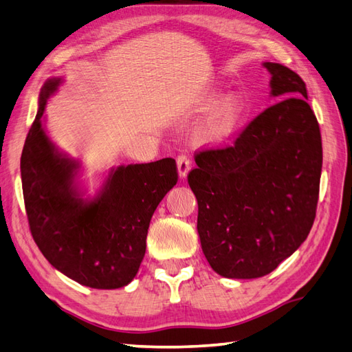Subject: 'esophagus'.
<instances>
[{
    "label": "esophagus",
    "mask_w": 352,
    "mask_h": 352,
    "mask_svg": "<svg viewBox=\"0 0 352 352\" xmlns=\"http://www.w3.org/2000/svg\"><path fill=\"white\" fill-rule=\"evenodd\" d=\"M177 166H178L179 178H186V175L188 174V170H190L192 160L188 159V156H186V155H178L177 156Z\"/></svg>",
    "instance_id": "obj_1"
}]
</instances>
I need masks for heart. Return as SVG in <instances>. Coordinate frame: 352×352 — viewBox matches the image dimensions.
Listing matches in <instances>:
<instances>
[{
    "mask_svg": "<svg viewBox=\"0 0 352 352\" xmlns=\"http://www.w3.org/2000/svg\"><path fill=\"white\" fill-rule=\"evenodd\" d=\"M219 101V95H211L208 98L210 107H214ZM242 111H244V104H242L241 98L238 96H228L223 99V102L215 108L214 113L211 114L208 123H206V135L211 140H223L229 137L236 128V124L241 119Z\"/></svg>",
    "mask_w": 352,
    "mask_h": 352,
    "instance_id": "1",
    "label": "heart"
}]
</instances>
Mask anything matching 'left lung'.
<instances>
[{
  "label": "left lung",
  "instance_id": "obj_1",
  "mask_svg": "<svg viewBox=\"0 0 352 352\" xmlns=\"http://www.w3.org/2000/svg\"><path fill=\"white\" fill-rule=\"evenodd\" d=\"M281 101L251 120L232 146L196 153L187 175L197 199V233L224 278L272 272L308 238L317 212L322 146L303 80L265 62Z\"/></svg>",
  "mask_w": 352,
  "mask_h": 352
}]
</instances>
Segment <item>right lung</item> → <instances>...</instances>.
Masks as SVG:
<instances>
[{
  "label": "right lung",
  "mask_w": 352,
  "mask_h": 352,
  "mask_svg": "<svg viewBox=\"0 0 352 352\" xmlns=\"http://www.w3.org/2000/svg\"><path fill=\"white\" fill-rule=\"evenodd\" d=\"M59 78L43 86L38 111L25 140L21 175L30 230L49 263L78 284L111 290L128 285L146 254L151 215L178 182L166 157L114 169L94 201L74 187L77 164L62 156L41 117Z\"/></svg>",
  "instance_id": "add662e5"
}]
</instances>
